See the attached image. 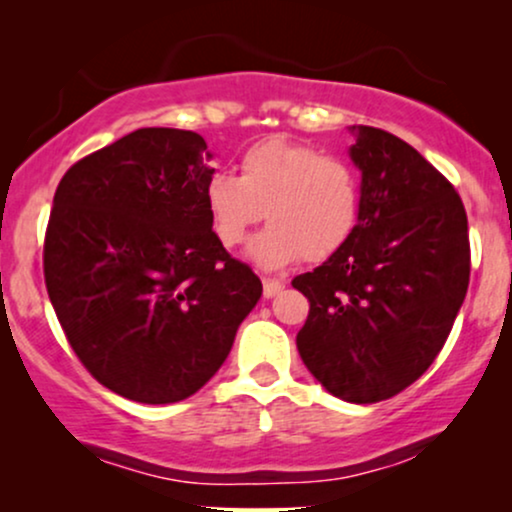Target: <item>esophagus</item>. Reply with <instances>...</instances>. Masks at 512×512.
<instances>
[{
    "label": "esophagus",
    "instance_id": "obj_1",
    "mask_svg": "<svg viewBox=\"0 0 512 512\" xmlns=\"http://www.w3.org/2000/svg\"><path fill=\"white\" fill-rule=\"evenodd\" d=\"M281 289H284V281H279V279H262V293H264V298L276 296V293H279Z\"/></svg>",
    "mask_w": 512,
    "mask_h": 512
}]
</instances>
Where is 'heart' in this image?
<instances>
[{
  "label": "heart",
  "mask_w": 512,
  "mask_h": 512,
  "mask_svg": "<svg viewBox=\"0 0 512 512\" xmlns=\"http://www.w3.org/2000/svg\"><path fill=\"white\" fill-rule=\"evenodd\" d=\"M238 168V178L216 173L204 187L211 231L223 248H238L267 219L248 255L262 269H281L298 257L330 260L354 236L361 180L344 158L272 137L252 144Z\"/></svg>",
  "instance_id": "obj_1"
}]
</instances>
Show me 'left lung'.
Masks as SVG:
<instances>
[{
  "label": "left lung",
  "instance_id": "1",
  "mask_svg": "<svg viewBox=\"0 0 512 512\" xmlns=\"http://www.w3.org/2000/svg\"><path fill=\"white\" fill-rule=\"evenodd\" d=\"M361 219L337 255L291 281L308 298L296 337L334 397L383 402L436 361L469 286L467 211L414 146L354 125Z\"/></svg>",
  "mask_w": 512,
  "mask_h": 512
}]
</instances>
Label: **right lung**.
Returning a JSON list of instances; mask_svg holds the SVG:
<instances>
[{"label":"right lung","instance_id":"right-lung-1","mask_svg":"<svg viewBox=\"0 0 512 512\" xmlns=\"http://www.w3.org/2000/svg\"><path fill=\"white\" fill-rule=\"evenodd\" d=\"M207 142L144 127L64 173L43 245L45 286L84 368L144 404L209 383L262 296L211 231Z\"/></svg>","mask_w":512,"mask_h":512}]
</instances>
